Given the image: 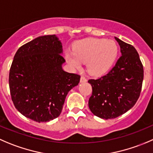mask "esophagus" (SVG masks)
<instances>
[{"mask_svg": "<svg viewBox=\"0 0 153 153\" xmlns=\"http://www.w3.org/2000/svg\"><path fill=\"white\" fill-rule=\"evenodd\" d=\"M80 81H81V83H84V82H86V81H87V78H85V77L81 76V80H80Z\"/></svg>", "mask_w": 153, "mask_h": 153, "instance_id": "34e87169", "label": "esophagus"}]
</instances>
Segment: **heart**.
<instances>
[{"instance_id":"heart-1","label":"heart","mask_w":153,"mask_h":153,"mask_svg":"<svg viewBox=\"0 0 153 153\" xmlns=\"http://www.w3.org/2000/svg\"><path fill=\"white\" fill-rule=\"evenodd\" d=\"M119 47L111 39L90 38L75 44L73 51L69 50L65 59L73 69H81L87 63V71L93 76H102L108 73L116 62Z\"/></svg>"}]
</instances>
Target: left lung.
Listing matches in <instances>:
<instances>
[{"label": "left lung", "mask_w": 153, "mask_h": 153, "mask_svg": "<svg viewBox=\"0 0 153 153\" xmlns=\"http://www.w3.org/2000/svg\"><path fill=\"white\" fill-rule=\"evenodd\" d=\"M122 56L106 75L90 79L93 88L89 108L95 116L114 119L131 109L138 99L143 79L139 54L131 45L115 37Z\"/></svg>", "instance_id": "left-lung-1"}]
</instances>
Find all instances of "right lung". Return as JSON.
<instances>
[{
	"instance_id": "1",
	"label": "right lung",
	"mask_w": 153,
	"mask_h": 153,
	"mask_svg": "<svg viewBox=\"0 0 153 153\" xmlns=\"http://www.w3.org/2000/svg\"><path fill=\"white\" fill-rule=\"evenodd\" d=\"M63 46L56 35L37 37L18 49L9 85L16 109L27 118L48 122L60 116L68 93L81 76L65 72Z\"/></svg>"
}]
</instances>
